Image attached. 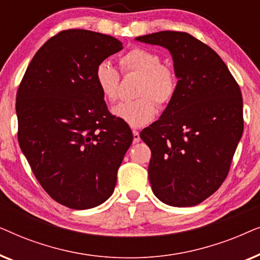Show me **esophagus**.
<instances>
[{
	"instance_id": "obj_1",
	"label": "esophagus",
	"mask_w": 260,
	"mask_h": 260,
	"mask_svg": "<svg viewBox=\"0 0 260 260\" xmlns=\"http://www.w3.org/2000/svg\"><path fill=\"white\" fill-rule=\"evenodd\" d=\"M133 135H134V143H138L141 141L140 137V133L137 130H133Z\"/></svg>"
}]
</instances>
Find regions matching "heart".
Returning <instances> with one entry per match:
<instances>
[{
    "label": "heart",
    "instance_id": "heart-1",
    "mask_svg": "<svg viewBox=\"0 0 260 260\" xmlns=\"http://www.w3.org/2000/svg\"><path fill=\"white\" fill-rule=\"evenodd\" d=\"M125 72L142 74L136 101L122 102L112 108L113 116L133 127L143 126L154 119L157 105L167 104L176 91V76L170 67L162 65L161 58L155 52L145 48H133L119 59ZM120 76L110 61L99 62L94 71V81L103 97L108 102L118 98Z\"/></svg>",
    "mask_w": 260,
    "mask_h": 260
}]
</instances>
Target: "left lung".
<instances>
[{
    "instance_id": "obj_1",
    "label": "left lung",
    "mask_w": 260,
    "mask_h": 260,
    "mask_svg": "<svg viewBox=\"0 0 260 260\" xmlns=\"http://www.w3.org/2000/svg\"><path fill=\"white\" fill-rule=\"evenodd\" d=\"M135 40L168 49L177 78L161 117L140 135L151 150V189L163 204L197 206L229 174L244 130L240 88L221 58L190 34L163 30Z\"/></svg>"
}]
</instances>
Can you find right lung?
Returning a JSON list of instances; mask_svg holds the SVG:
<instances>
[{
  "label": "right lung",
  "instance_id": "add662e5",
  "mask_svg": "<svg viewBox=\"0 0 260 260\" xmlns=\"http://www.w3.org/2000/svg\"><path fill=\"white\" fill-rule=\"evenodd\" d=\"M122 49L110 35L60 31L37 52L17 90L21 150L49 197L69 208H93L111 197L133 143L94 81L98 63Z\"/></svg>",
  "mask_w": 260,
  "mask_h": 260
}]
</instances>
